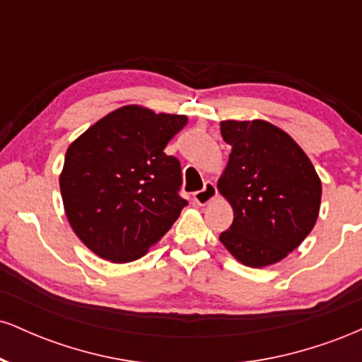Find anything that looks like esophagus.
<instances>
[{"mask_svg":"<svg viewBox=\"0 0 362 362\" xmlns=\"http://www.w3.org/2000/svg\"><path fill=\"white\" fill-rule=\"evenodd\" d=\"M216 195H218L216 185L213 184V182H206L204 187H202V190H199V192L194 194V202L197 206H206L213 201Z\"/></svg>","mask_w":362,"mask_h":362,"instance_id":"34e87169","label":"esophagus"}]
</instances>
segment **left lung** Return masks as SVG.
Returning <instances> with one entry per match:
<instances>
[{"mask_svg":"<svg viewBox=\"0 0 362 362\" xmlns=\"http://www.w3.org/2000/svg\"><path fill=\"white\" fill-rule=\"evenodd\" d=\"M219 126L231 153L218 190L233 207V223L219 240L247 267L277 264L313 230L322 180L300 144L267 120Z\"/></svg>","mask_w":362,"mask_h":362,"instance_id":"obj_1","label":"left lung"}]
</instances>
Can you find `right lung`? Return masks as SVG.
Returning <instances> with one entry per match:
<instances>
[{"mask_svg":"<svg viewBox=\"0 0 362 362\" xmlns=\"http://www.w3.org/2000/svg\"><path fill=\"white\" fill-rule=\"evenodd\" d=\"M187 120L124 105L69 144L59 175L64 213L100 259H141L187 206L178 195L180 161L163 151Z\"/></svg>","mask_w":362,"mask_h":362,"instance_id":"1","label":"right lung"}]
</instances>
